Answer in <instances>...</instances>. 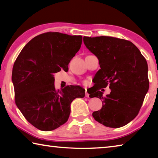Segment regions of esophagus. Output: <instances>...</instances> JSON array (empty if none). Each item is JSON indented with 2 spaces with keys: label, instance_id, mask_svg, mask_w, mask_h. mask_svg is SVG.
I'll list each match as a JSON object with an SVG mask.
<instances>
[{
  "label": "esophagus",
  "instance_id": "34e87169",
  "mask_svg": "<svg viewBox=\"0 0 158 158\" xmlns=\"http://www.w3.org/2000/svg\"><path fill=\"white\" fill-rule=\"evenodd\" d=\"M85 97H86V98H89V93L87 92L86 89H85Z\"/></svg>",
  "mask_w": 158,
  "mask_h": 158
}]
</instances>
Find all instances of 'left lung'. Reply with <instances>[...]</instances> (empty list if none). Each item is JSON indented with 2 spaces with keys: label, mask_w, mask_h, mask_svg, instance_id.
I'll use <instances>...</instances> for the list:
<instances>
[{
  "label": "left lung",
  "mask_w": 158,
  "mask_h": 158,
  "mask_svg": "<svg viewBox=\"0 0 158 158\" xmlns=\"http://www.w3.org/2000/svg\"><path fill=\"white\" fill-rule=\"evenodd\" d=\"M84 43L99 60L95 74L98 86L90 98L102 100L100 110L94 111L96 121L106 127L124 126L137 116L149 88L148 65L132 42L116 37H84ZM110 85L105 97L98 90Z\"/></svg>",
  "instance_id": "8db88e82"
}]
</instances>
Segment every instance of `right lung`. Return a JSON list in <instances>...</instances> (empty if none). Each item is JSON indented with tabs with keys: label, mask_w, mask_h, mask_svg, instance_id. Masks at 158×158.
I'll list each match as a JSON object with an SVG mask.
<instances>
[{
	"label": "right lung",
	"mask_w": 158,
	"mask_h": 158,
	"mask_svg": "<svg viewBox=\"0 0 158 158\" xmlns=\"http://www.w3.org/2000/svg\"><path fill=\"white\" fill-rule=\"evenodd\" d=\"M82 43V36L48 32L25 45L14 63L12 80L15 103L26 119L37 129L51 131L68 121L70 105L84 98L85 90L68 85L56 90L53 73L68 64Z\"/></svg>",
	"instance_id": "obj_1"
}]
</instances>
